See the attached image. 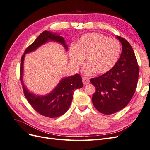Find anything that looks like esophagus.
<instances>
[{
  "label": "esophagus",
  "mask_w": 150,
  "mask_h": 150,
  "mask_svg": "<svg viewBox=\"0 0 150 150\" xmlns=\"http://www.w3.org/2000/svg\"><path fill=\"white\" fill-rule=\"evenodd\" d=\"M83 83L84 85L88 84L89 83V79L88 78H83Z\"/></svg>",
  "instance_id": "esophagus-1"
}]
</instances>
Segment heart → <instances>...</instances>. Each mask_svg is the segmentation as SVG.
<instances>
[{
  "mask_svg": "<svg viewBox=\"0 0 150 150\" xmlns=\"http://www.w3.org/2000/svg\"><path fill=\"white\" fill-rule=\"evenodd\" d=\"M121 46L114 38H108L101 34L92 33L83 35L69 50L70 63L78 71L83 64L85 75H91L95 72L105 74L112 69L120 57Z\"/></svg>",
  "mask_w": 150,
  "mask_h": 150,
  "instance_id": "heart-1",
  "label": "heart"
}]
</instances>
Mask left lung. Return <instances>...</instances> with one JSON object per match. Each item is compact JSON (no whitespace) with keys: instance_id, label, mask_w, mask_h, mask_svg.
<instances>
[{"instance_id":"obj_1","label":"left lung","mask_w":150,"mask_h":150,"mask_svg":"<svg viewBox=\"0 0 150 150\" xmlns=\"http://www.w3.org/2000/svg\"><path fill=\"white\" fill-rule=\"evenodd\" d=\"M116 39L122 44L118 61L109 72L90 79L96 88L92 98L93 105L105 115L113 114L128 105L135 92L139 76L132 47L124 38L116 36Z\"/></svg>"}]
</instances>
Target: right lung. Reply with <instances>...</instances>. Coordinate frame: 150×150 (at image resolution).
<instances>
[{
  "instance_id": "1",
  "label": "right lung",
  "mask_w": 150,
  "mask_h": 150,
  "mask_svg": "<svg viewBox=\"0 0 150 150\" xmlns=\"http://www.w3.org/2000/svg\"><path fill=\"white\" fill-rule=\"evenodd\" d=\"M49 42L61 44L67 51V45L64 38L56 33L45 30L40 34L34 42L25 49L21 58L20 77L24 95L34 110L42 116L51 118L64 115L70 107L74 91L83 86L82 78L79 74L63 78L54 89L45 95H39L30 92L27 88L23 81L24 61L25 54L33 52L42 45Z\"/></svg>"
}]
</instances>
